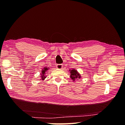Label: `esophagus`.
Returning <instances> with one entry per match:
<instances>
[{
    "mask_svg": "<svg viewBox=\"0 0 125 125\" xmlns=\"http://www.w3.org/2000/svg\"><path fill=\"white\" fill-rule=\"evenodd\" d=\"M56 68L57 69H62V68H63V65H62V64H57Z\"/></svg>",
    "mask_w": 125,
    "mask_h": 125,
    "instance_id": "esophagus-1",
    "label": "esophagus"
}]
</instances>
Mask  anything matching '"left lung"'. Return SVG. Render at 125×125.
<instances>
[{
	"label": "left lung",
	"mask_w": 125,
	"mask_h": 125,
	"mask_svg": "<svg viewBox=\"0 0 125 125\" xmlns=\"http://www.w3.org/2000/svg\"><path fill=\"white\" fill-rule=\"evenodd\" d=\"M69 71L70 73V78L73 81L78 80V79L81 78V75L78 73V71L76 69H73L72 70H69Z\"/></svg>",
	"instance_id": "left-lung-1"
}]
</instances>
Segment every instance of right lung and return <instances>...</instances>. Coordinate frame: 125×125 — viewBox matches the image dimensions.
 Segmentation results:
<instances>
[{"label":"right lung","instance_id":"add662e5","mask_svg":"<svg viewBox=\"0 0 125 125\" xmlns=\"http://www.w3.org/2000/svg\"><path fill=\"white\" fill-rule=\"evenodd\" d=\"M48 69H49V68H46V67L44 68L43 69H42V73H41V79H42V81H43L44 79L46 78V72Z\"/></svg>","mask_w":125,"mask_h":125}]
</instances>
